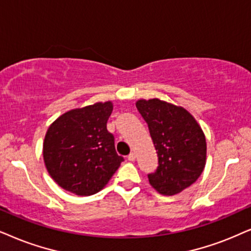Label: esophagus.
Instances as JSON below:
<instances>
[{
	"label": "esophagus",
	"instance_id": "obj_1",
	"mask_svg": "<svg viewBox=\"0 0 251 251\" xmlns=\"http://www.w3.org/2000/svg\"><path fill=\"white\" fill-rule=\"evenodd\" d=\"M127 160H128V161H131V162H133V161L135 160V154H134V153H131V154H129L128 156H127Z\"/></svg>",
	"mask_w": 251,
	"mask_h": 251
}]
</instances>
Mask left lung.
I'll use <instances>...</instances> for the list:
<instances>
[{
    "label": "left lung",
    "mask_w": 251,
    "mask_h": 251,
    "mask_svg": "<svg viewBox=\"0 0 251 251\" xmlns=\"http://www.w3.org/2000/svg\"><path fill=\"white\" fill-rule=\"evenodd\" d=\"M147 123L156 149L158 167L149 184L158 193L174 196L192 185L206 164V139L199 124L182 106L158 98L135 103Z\"/></svg>",
    "instance_id": "8db88e82"
}]
</instances>
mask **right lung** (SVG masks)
<instances>
[{
	"label": "right lung",
	"instance_id": "obj_1",
	"mask_svg": "<svg viewBox=\"0 0 251 251\" xmlns=\"http://www.w3.org/2000/svg\"><path fill=\"white\" fill-rule=\"evenodd\" d=\"M112 110L111 100L98 102L67 111L50 125L43 145L44 162L66 191L77 196L100 192L124 161L106 128Z\"/></svg>",
	"mask_w": 251,
	"mask_h": 251
}]
</instances>
